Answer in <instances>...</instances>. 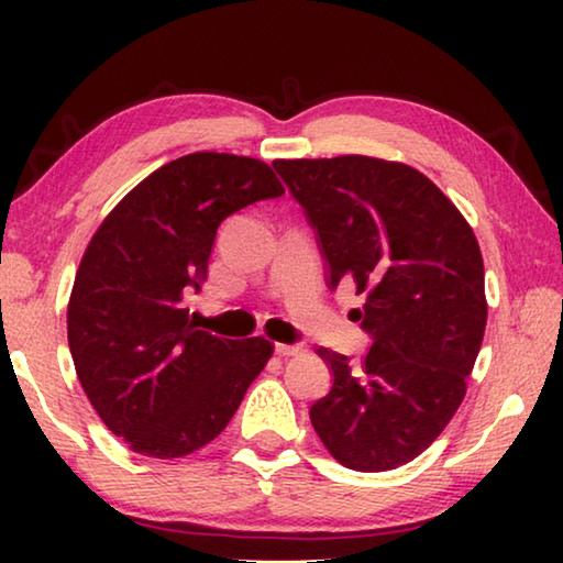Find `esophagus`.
<instances>
[{"mask_svg":"<svg viewBox=\"0 0 563 563\" xmlns=\"http://www.w3.org/2000/svg\"><path fill=\"white\" fill-rule=\"evenodd\" d=\"M275 352L283 357H290V355H300V352H305V347L300 342H295V345H283V342H278V345H275Z\"/></svg>","mask_w":563,"mask_h":563,"instance_id":"obj_1","label":"esophagus"}]
</instances>
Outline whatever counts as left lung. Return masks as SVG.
I'll list each match as a JSON object with an SVG mask.
<instances>
[{
  "instance_id": "1",
  "label": "left lung",
  "mask_w": 563,
  "mask_h": 563,
  "mask_svg": "<svg viewBox=\"0 0 563 563\" xmlns=\"http://www.w3.org/2000/svg\"><path fill=\"white\" fill-rule=\"evenodd\" d=\"M318 235L328 285L350 280L373 347H320L330 393L310 422L357 472L412 462L462 405L487 328L484 263L456 206L417 168L373 156L273 161Z\"/></svg>"
}]
</instances>
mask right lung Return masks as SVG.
<instances>
[{
	"label": "right lung",
	"mask_w": 563,
	"mask_h": 563,
	"mask_svg": "<svg viewBox=\"0 0 563 563\" xmlns=\"http://www.w3.org/2000/svg\"><path fill=\"white\" fill-rule=\"evenodd\" d=\"M283 194L263 161L198 151L141 180L93 233L66 310L69 350L89 402L133 452L201 450L271 360L265 338L198 330L186 298L206 280L218 225Z\"/></svg>",
	"instance_id": "1"
}]
</instances>
